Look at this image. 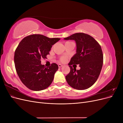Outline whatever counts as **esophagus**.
Here are the masks:
<instances>
[{
  "label": "esophagus",
  "instance_id": "1",
  "mask_svg": "<svg viewBox=\"0 0 123 123\" xmlns=\"http://www.w3.org/2000/svg\"><path fill=\"white\" fill-rule=\"evenodd\" d=\"M58 66L59 68H61V67H62V64H58Z\"/></svg>",
  "mask_w": 123,
  "mask_h": 123
}]
</instances>
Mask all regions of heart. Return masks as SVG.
Returning <instances> with one entry per match:
<instances>
[{
    "mask_svg": "<svg viewBox=\"0 0 123 123\" xmlns=\"http://www.w3.org/2000/svg\"><path fill=\"white\" fill-rule=\"evenodd\" d=\"M68 42H66V43H68ZM65 60H66V57H65V56H62V57H60V61L61 62H64V61H65Z\"/></svg>",
    "mask_w": 123,
    "mask_h": 123,
    "instance_id": "obj_1",
    "label": "heart"
}]
</instances>
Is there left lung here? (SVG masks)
I'll list each match as a JSON object with an SVG mask.
<instances>
[{"label":"left lung","mask_w":123,"mask_h":123,"mask_svg":"<svg viewBox=\"0 0 123 123\" xmlns=\"http://www.w3.org/2000/svg\"><path fill=\"white\" fill-rule=\"evenodd\" d=\"M64 39L74 40L76 43V53L68 64L70 71L66 76L67 81L77 90L90 88L97 80L102 68L103 54L101 47L92 36L83 33H75ZM74 64H80L81 69L76 70V68H73L72 65Z\"/></svg>","instance_id":"8db88e82"}]
</instances>
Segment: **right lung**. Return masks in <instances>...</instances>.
I'll return each instance as SVG.
<instances>
[{"instance_id":"obj_1","label":"right lung","mask_w":123,"mask_h":123,"mask_svg":"<svg viewBox=\"0 0 123 123\" xmlns=\"http://www.w3.org/2000/svg\"><path fill=\"white\" fill-rule=\"evenodd\" d=\"M43 35L33 34L25 37L19 43L14 53L17 73L26 87L33 91L47 88L52 83L58 65L49 67L41 64V58H47L54 44L60 40Z\"/></svg>"}]
</instances>
